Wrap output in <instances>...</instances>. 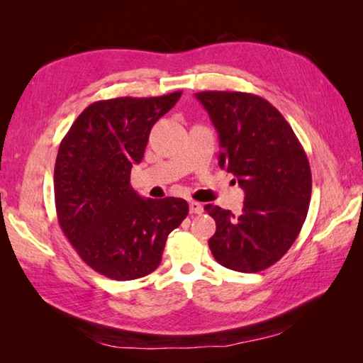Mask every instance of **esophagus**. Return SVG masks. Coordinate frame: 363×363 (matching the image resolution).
<instances>
[{
  "label": "esophagus",
  "mask_w": 363,
  "mask_h": 363,
  "mask_svg": "<svg viewBox=\"0 0 363 363\" xmlns=\"http://www.w3.org/2000/svg\"><path fill=\"white\" fill-rule=\"evenodd\" d=\"M203 204L198 201H190V213H203Z\"/></svg>",
  "instance_id": "obj_1"
}]
</instances>
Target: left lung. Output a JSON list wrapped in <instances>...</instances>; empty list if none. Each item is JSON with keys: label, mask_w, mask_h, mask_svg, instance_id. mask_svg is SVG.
I'll list each match as a JSON object with an SVG mask.
<instances>
[{"label": "left lung", "mask_w": 363, "mask_h": 363, "mask_svg": "<svg viewBox=\"0 0 363 363\" xmlns=\"http://www.w3.org/2000/svg\"><path fill=\"white\" fill-rule=\"evenodd\" d=\"M220 138L221 168L245 190L242 215L207 204L217 223L209 248L220 265L257 273L290 250L309 211L312 173L303 145L267 99L243 91H199ZM235 182V181H234Z\"/></svg>", "instance_id": "1"}]
</instances>
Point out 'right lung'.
Here are the masks:
<instances>
[{"label":"right lung","mask_w":363,"mask_h":363,"mask_svg":"<svg viewBox=\"0 0 363 363\" xmlns=\"http://www.w3.org/2000/svg\"><path fill=\"white\" fill-rule=\"evenodd\" d=\"M182 91L91 103L60 142L54 199L60 229L86 264L115 281L152 273L168 234L187 217L182 198L145 199L129 184L151 128Z\"/></svg>","instance_id":"add662e5"}]
</instances>
